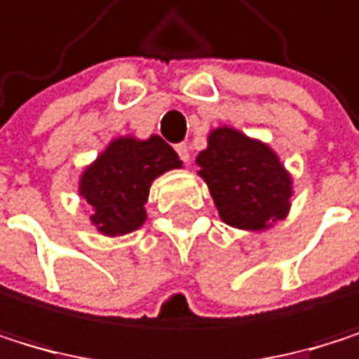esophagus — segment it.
<instances>
[{
	"label": "esophagus",
	"instance_id": "34e87169",
	"mask_svg": "<svg viewBox=\"0 0 359 359\" xmlns=\"http://www.w3.org/2000/svg\"><path fill=\"white\" fill-rule=\"evenodd\" d=\"M174 149H176V153H178V157H181V159H183L185 163L189 161V147H187L185 142H181V144H176Z\"/></svg>",
	"mask_w": 359,
	"mask_h": 359
}]
</instances>
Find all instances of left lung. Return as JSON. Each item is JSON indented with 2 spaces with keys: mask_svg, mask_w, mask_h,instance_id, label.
Here are the masks:
<instances>
[{
  "mask_svg": "<svg viewBox=\"0 0 359 359\" xmlns=\"http://www.w3.org/2000/svg\"><path fill=\"white\" fill-rule=\"evenodd\" d=\"M198 165L227 225L264 229L287 215L292 181L266 144L219 127L198 155Z\"/></svg>",
  "mask_w": 359,
  "mask_h": 359,
  "instance_id": "1",
  "label": "left lung"
}]
</instances>
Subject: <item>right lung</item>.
<instances>
[{"instance_id":"1","label":"right lung","mask_w":359,"mask_h":359,"mask_svg":"<svg viewBox=\"0 0 359 359\" xmlns=\"http://www.w3.org/2000/svg\"><path fill=\"white\" fill-rule=\"evenodd\" d=\"M181 163L159 136L114 140L81 181V196L93 206L91 221L106 236L134 232L147 219L144 204L153 178Z\"/></svg>"}]
</instances>
